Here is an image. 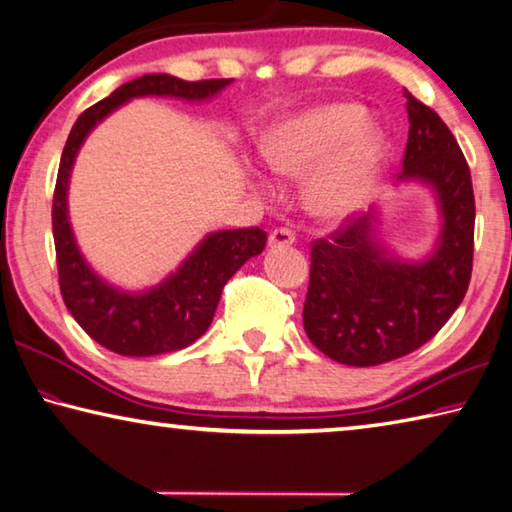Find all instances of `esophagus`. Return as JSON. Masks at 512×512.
Returning <instances> with one entry per match:
<instances>
[{
  "mask_svg": "<svg viewBox=\"0 0 512 512\" xmlns=\"http://www.w3.org/2000/svg\"><path fill=\"white\" fill-rule=\"evenodd\" d=\"M295 241V235L291 228H275L271 235H268V246L271 248H284V246H291Z\"/></svg>",
  "mask_w": 512,
  "mask_h": 512,
  "instance_id": "1",
  "label": "esophagus"
}]
</instances>
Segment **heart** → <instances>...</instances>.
Masks as SVG:
<instances>
[{
	"instance_id": "heart-1",
	"label": "heart",
	"mask_w": 512,
	"mask_h": 512,
	"mask_svg": "<svg viewBox=\"0 0 512 512\" xmlns=\"http://www.w3.org/2000/svg\"><path fill=\"white\" fill-rule=\"evenodd\" d=\"M362 123L365 114L353 105L304 111L277 129L264 159L286 179H302L318 166L306 185V206L320 217L345 215L365 197L380 150V136Z\"/></svg>"
}]
</instances>
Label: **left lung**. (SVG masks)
Instances as JSON below:
<instances>
[{"label":"left lung","instance_id":"left-lung-1","mask_svg":"<svg viewBox=\"0 0 512 512\" xmlns=\"http://www.w3.org/2000/svg\"><path fill=\"white\" fill-rule=\"evenodd\" d=\"M410 116L401 179L439 194L443 232L423 264L385 257L371 241V215L345 219L311 241L304 331L324 356L351 367L403 358L441 331L466 297L475 250L470 167L441 116L405 91Z\"/></svg>","mask_w":512,"mask_h":512}]
</instances>
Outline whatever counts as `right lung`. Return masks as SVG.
<instances>
[{"instance_id": "right-lung-1", "label": "right lung", "mask_w": 512, "mask_h": 512, "mask_svg": "<svg viewBox=\"0 0 512 512\" xmlns=\"http://www.w3.org/2000/svg\"><path fill=\"white\" fill-rule=\"evenodd\" d=\"M230 78L188 82L167 73L129 80L109 98L85 109L64 145L53 192V241L62 300L98 345L120 356H159L199 340L210 327L226 282L266 246L262 228L221 230L188 257L179 273L147 293L129 295L100 282L78 253L67 217V185L73 159L85 136L109 111L136 96L203 100L224 89Z\"/></svg>"}]
</instances>
